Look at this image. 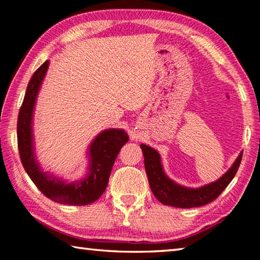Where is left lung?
<instances>
[{"label":"left lung","mask_w":260,"mask_h":260,"mask_svg":"<svg viewBox=\"0 0 260 260\" xmlns=\"http://www.w3.org/2000/svg\"><path fill=\"white\" fill-rule=\"evenodd\" d=\"M141 149L143 151L144 166L153 195L162 204L181 209L202 206L217 199L235 177L243 155V152L240 153L228 172L218 181L199 189H189L179 186L166 177L160 164V157L155 149L146 144H141Z\"/></svg>","instance_id":"8db88e82"}]
</instances>
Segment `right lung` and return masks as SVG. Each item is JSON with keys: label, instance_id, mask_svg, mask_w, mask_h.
Returning a JSON list of instances; mask_svg holds the SVG:
<instances>
[{"label": "right lung", "instance_id": "add662e5", "mask_svg": "<svg viewBox=\"0 0 260 260\" xmlns=\"http://www.w3.org/2000/svg\"><path fill=\"white\" fill-rule=\"evenodd\" d=\"M49 61L46 60L30 78L17 121V140L21 164L26 173L43 195L56 203L68 205H87L98 201L108 186L113 162L120 149L128 141L122 129H108L101 133L90 146V167L88 177L82 181L64 183L48 177L34 159L32 148V112L39 88L46 76Z\"/></svg>", "mask_w": 260, "mask_h": 260}]
</instances>
